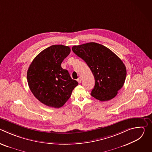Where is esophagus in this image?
Instances as JSON below:
<instances>
[{"instance_id":"obj_1","label":"esophagus","mask_w":152,"mask_h":152,"mask_svg":"<svg viewBox=\"0 0 152 152\" xmlns=\"http://www.w3.org/2000/svg\"><path fill=\"white\" fill-rule=\"evenodd\" d=\"M77 80L78 83H80L81 82V80H82V79H81V77H78V79H77Z\"/></svg>"}]
</instances>
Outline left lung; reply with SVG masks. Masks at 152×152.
Segmentation results:
<instances>
[{
  "instance_id": "obj_1",
  "label": "left lung",
  "mask_w": 152,
  "mask_h": 152,
  "mask_svg": "<svg viewBox=\"0 0 152 152\" xmlns=\"http://www.w3.org/2000/svg\"><path fill=\"white\" fill-rule=\"evenodd\" d=\"M72 50L86 63L94 76L91 95L102 102L115 97L126 77V67L120 58L106 47L93 42L74 46Z\"/></svg>"
}]
</instances>
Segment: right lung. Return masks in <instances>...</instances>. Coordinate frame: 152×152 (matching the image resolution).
Wrapping results in <instances>:
<instances>
[{"label":"right lung","instance_id":"right-lung-1","mask_svg":"<svg viewBox=\"0 0 152 152\" xmlns=\"http://www.w3.org/2000/svg\"><path fill=\"white\" fill-rule=\"evenodd\" d=\"M70 51L69 46H51L34 59L28 70L27 79L31 92L46 106L62 107L78 85L69 72L61 66Z\"/></svg>","mask_w":152,"mask_h":152}]
</instances>
